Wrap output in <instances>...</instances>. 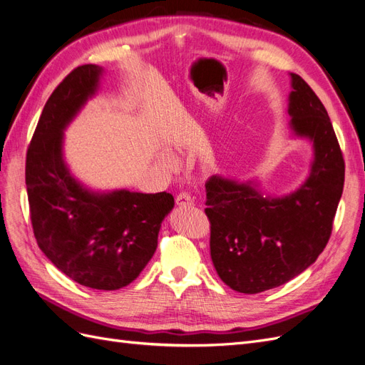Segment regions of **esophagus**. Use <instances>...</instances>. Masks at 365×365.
<instances>
[{
	"label": "esophagus",
	"instance_id": "1",
	"mask_svg": "<svg viewBox=\"0 0 365 365\" xmlns=\"http://www.w3.org/2000/svg\"><path fill=\"white\" fill-rule=\"evenodd\" d=\"M175 201H176V205H181V207L195 205V200L190 196V193H187V192H181V193L176 195Z\"/></svg>",
	"mask_w": 365,
	"mask_h": 365
}]
</instances>
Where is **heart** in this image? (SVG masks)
<instances>
[{"mask_svg":"<svg viewBox=\"0 0 365 365\" xmlns=\"http://www.w3.org/2000/svg\"><path fill=\"white\" fill-rule=\"evenodd\" d=\"M160 160H161L163 169H164L165 172H173V170L176 169V164H178L173 157L169 155V153H163Z\"/></svg>","mask_w":365,"mask_h":365,"instance_id":"b5f03b06","label":"heart"}]
</instances>
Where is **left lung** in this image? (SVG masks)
<instances>
[{"instance_id": "1", "label": "left lung", "mask_w": 365, "mask_h": 365, "mask_svg": "<svg viewBox=\"0 0 365 365\" xmlns=\"http://www.w3.org/2000/svg\"><path fill=\"white\" fill-rule=\"evenodd\" d=\"M291 129L314 148L306 181L280 197H264L251 181L213 175L205 182L210 254L220 280L242 294L277 288L311 267L327 245L344 187L324 105L298 74L291 73Z\"/></svg>"}]
</instances>
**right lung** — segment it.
Here are the masks:
<instances>
[{
  "instance_id": "obj_1",
  "label": "right lung",
  "mask_w": 365,
  "mask_h": 365,
  "mask_svg": "<svg viewBox=\"0 0 365 365\" xmlns=\"http://www.w3.org/2000/svg\"><path fill=\"white\" fill-rule=\"evenodd\" d=\"M102 74L98 65H81L51 93L27 150L26 185L33 233L47 259L86 288L115 291L152 259L175 201L168 192H93L70 173L63 130L96 94Z\"/></svg>"
}]
</instances>
